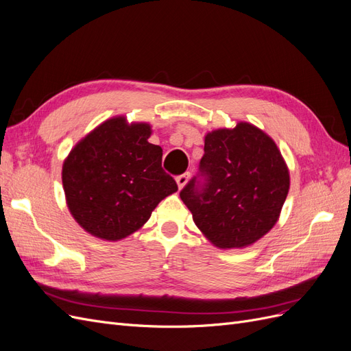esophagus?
Returning a JSON list of instances; mask_svg holds the SVG:
<instances>
[{
  "label": "esophagus",
  "instance_id": "obj_1",
  "mask_svg": "<svg viewBox=\"0 0 351 351\" xmlns=\"http://www.w3.org/2000/svg\"><path fill=\"white\" fill-rule=\"evenodd\" d=\"M189 178H190V173H184V174H180V176H177L176 182H177V184H178V189H183V187L187 184Z\"/></svg>",
  "mask_w": 351,
  "mask_h": 351
}]
</instances>
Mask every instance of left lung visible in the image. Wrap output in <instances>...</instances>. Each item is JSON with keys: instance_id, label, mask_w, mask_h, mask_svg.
<instances>
[{"instance_id": "1", "label": "left lung", "mask_w": 351, "mask_h": 351, "mask_svg": "<svg viewBox=\"0 0 351 351\" xmlns=\"http://www.w3.org/2000/svg\"><path fill=\"white\" fill-rule=\"evenodd\" d=\"M204 151L180 197L212 244L246 247L278 221L289 168L271 137L249 123L208 133Z\"/></svg>"}]
</instances>
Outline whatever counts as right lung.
I'll return each instance as SVG.
<instances>
[{"mask_svg":"<svg viewBox=\"0 0 351 351\" xmlns=\"http://www.w3.org/2000/svg\"><path fill=\"white\" fill-rule=\"evenodd\" d=\"M151 125L124 117L102 123L80 141L62 165L67 205L92 236L120 240L139 230L156 205L177 192L162 168L161 146L147 142Z\"/></svg>","mask_w":351,"mask_h":351,"instance_id":"add662e5","label":"right lung"}]
</instances>
